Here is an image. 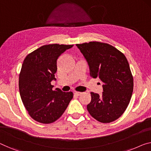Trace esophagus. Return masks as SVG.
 I'll list each match as a JSON object with an SVG mask.
<instances>
[{
	"label": "esophagus",
	"mask_w": 151,
	"mask_h": 151,
	"mask_svg": "<svg viewBox=\"0 0 151 151\" xmlns=\"http://www.w3.org/2000/svg\"><path fill=\"white\" fill-rule=\"evenodd\" d=\"M82 93H83L82 92H77V91L75 92V96H81V95Z\"/></svg>",
	"instance_id": "1"
}]
</instances>
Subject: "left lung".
<instances>
[{"mask_svg":"<svg viewBox=\"0 0 151 151\" xmlns=\"http://www.w3.org/2000/svg\"><path fill=\"white\" fill-rule=\"evenodd\" d=\"M89 66L92 78L102 83L101 96L91 92L87 106L91 116L101 123H111L123 114L131 100L133 76L124 54L111 45L97 41L76 44Z\"/></svg>","mask_w":151,"mask_h":151,"instance_id":"1","label":"left lung"}]
</instances>
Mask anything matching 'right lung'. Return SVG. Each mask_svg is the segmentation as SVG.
<instances>
[{"mask_svg": "<svg viewBox=\"0 0 151 151\" xmlns=\"http://www.w3.org/2000/svg\"><path fill=\"white\" fill-rule=\"evenodd\" d=\"M73 45H46L29 53L24 59L19 76L22 102L34 120L48 124L58 120L68 107L73 93L52 90L56 80L57 60Z\"/></svg>", "mask_w": 151, "mask_h": 151, "instance_id": "obj_1", "label": "right lung"}]
</instances>
